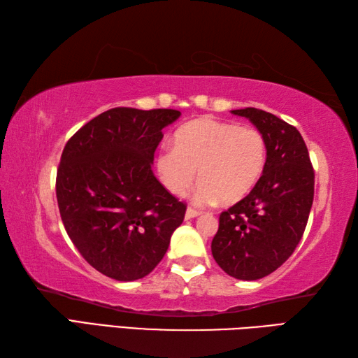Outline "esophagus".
Returning a JSON list of instances; mask_svg holds the SVG:
<instances>
[{
  "instance_id": "esophagus-1",
  "label": "esophagus",
  "mask_w": 358,
  "mask_h": 358,
  "mask_svg": "<svg viewBox=\"0 0 358 358\" xmlns=\"http://www.w3.org/2000/svg\"><path fill=\"white\" fill-rule=\"evenodd\" d=\"M200 214H201L200 210H195V209H192V208H187V209H186V218H187V220L199 217Z\"/></svg>"
}]
</instances>
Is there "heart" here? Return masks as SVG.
<instances>
[{
    "instance_id": "1",
    "label": "heart",
    "mask_w": 358,
    "mask_h": 358,
    "mask_svg": "<svg viewBox=\"0 0 358 358\" xmlns=\"http://www.w3.org/2000/svg\"><path fill=\"white\" fill-rule=\"evenodd\" d=\"M266 141L257 129L212 118H199L173 134L172 149L159 150L155 171L172 195L183 196L201 181L194 200L199 204H235L252 191L266 164Z\"/></svg>"
}]
</instances>
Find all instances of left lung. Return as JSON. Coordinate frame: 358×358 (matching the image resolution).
<instances>
[{"label": "left lung", "mask_w": 358, "mask_h": 358, "mask_svg": "<svg viewBox=\"0 0 358 358\" xmlns=\"http://www.w3.org/2000/svg\"><path fill=\"white\" fill-rule=\"evenodd\" d=\"M231 112L262 132L268 154L252 191L222 212L210 249L227 275L252 281L278 269L300 243L314 201V169L294 126L255 108Z\"/></svg>", "instance_id": "left-lung-1"}]
</instances>
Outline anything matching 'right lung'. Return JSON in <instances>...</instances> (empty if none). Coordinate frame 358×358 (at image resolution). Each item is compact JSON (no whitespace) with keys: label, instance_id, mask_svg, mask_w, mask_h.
Instances as JSON below:
<instances>
[{"label":"right lung","instance_id":"add662e5","mask_svg":"<svg viewBox=\"0 0 358 358\" xmlns=\"http://www.w3.org/2000/svg\"><path fill=\"white\" fill-rule=\"evenodd\" d=\"M173 109L115 108L67 141L57 172L66 232L83 258L118 281L146 277L162 262L186 206L152 172Z\"/></svg>","mask_w":358,"mask_h":358}]
</instances>
